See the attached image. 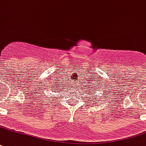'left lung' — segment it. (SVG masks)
<instances>
[{"label":"left lung","mask_w":146,"mask_h":146,"mask_svg":"<svg viewBox=\"0 0 146 146\" xmlns=\"http://www.w3.org/2000/svg\"><path fill=\"white\" fill-rule=\"evenodd\" d=\"M91 89H92V87H91ZM95 93H96V92H95ZM94 94V92H91V94ZM94 99H95V98H94Z\"/></svg>","instance_id":"8db88e82"}]
</instances>
